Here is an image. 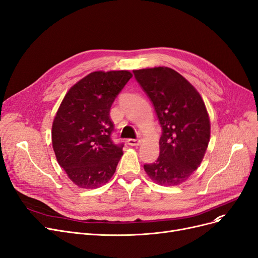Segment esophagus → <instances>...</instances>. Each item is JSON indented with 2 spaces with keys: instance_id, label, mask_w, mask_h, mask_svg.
Wrapping results in <instances>:
<instances>
[{
  "instance_id": "esophagus-1",
  "label": "esophagus",
  "mask_w": 258,
  "mask_h": 258,
  "mask_svg": "<svg viewBox=\"0 0 258 258\" xmlns=\"http://www.w3.org/2000/svg\"><path fill=\"white\" fill-rule=\"evenodd\" d=\"M126 142H127V144H128L130 146H132V147H136V146H139V144H140V140H139V139L128 138V139L126 140Z\"/></svg>"
}]
</instances>
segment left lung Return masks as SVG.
<instances>
[{
    "mask_svg": "<svg viewBox=\"0 0 258 258\" xmlns=\"http://www.w3.org/2000/svg\"><path fill=\"white\" fill-rule=\"evenodd\" d=\"M161 127L159 156L144 166L159 185L182 184L201 164L211 137V123L201 95L182 75L168 67L134 70Z\"/></svg>",
    "mask_w": 258,
    "mask_h": 258,
    "instance_id": "8db88e82",
    "label": "left lung"
}]
</instances>
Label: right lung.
<instances>
[{"label":"right lung","mask_w":258,"mask_h":258,"mask_svg":"<svg viewBox=\"0 0 258 258\" xmlns=\"http://www.w3.org/2000/svg\"><path fill=\"white\" fill-rule=\"evenodd\" d=\"M132 76L125 70L92 72L72 86L56 113L52 126L55 155L81 188H98L116 171L123 144L111 140L109 111Z\"/></svg>","instance_id":"1"}]
</instances>
